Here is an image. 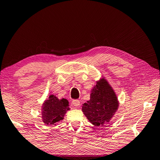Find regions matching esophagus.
<instances>
[{
    "label": "esophagus",
    "mask_w": 160,
    "mask_h": 160,
    "mask_svg": "<svg viewBox=\"0 0 160 160\" xmlns=\"http://www.w3.org/2000/svg\"><path fill=\"white\" fill-rule=\"evenodd\" d=\"M72 104H73L74 106L78 107L80 106V101L78 100H73V101H72Z\"/></svg>",
    "instance_id": "esophagus-1"
}]
</instances>
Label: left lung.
I'll use <instances>...</instances> for the list:
<instances>
[{"label": "left lung", "mask_w": 160, "mask_h": 160, "mask_svg": "<svg viewBox=\"0 0 160 160\" xmlns=\"http://www.w3.org/2000/svg\"><path fill=\"white\" fill-rule=\"evenodd\" d=\"M117 97L104 78L92 89L90 100L83 104L82 111L93 125L101 127L110 122L118 109Z\"/></svg>", "instance_id": "1"}]
</instances>
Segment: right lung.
Wrapping results in <instances>:
<instances>
[{
    "mask_svg": "<svg viewBox=\"0 0 160 160\" xmlns=\"http://www.w3.org/2000/svg\"><path fill=\"white\" fill-rule=\"evenodd\" d=\"M69 102L66 99H58L55 95H51L49 99L43 102L42 109L43 122L47 125H54L57 122L63 119L68 110Z\"/></svg>",
    "mask_w": 160,
    "mask_h": 160,
    "instance_id": "add662e5",
    "label": "right lung"
}]
</instances>
